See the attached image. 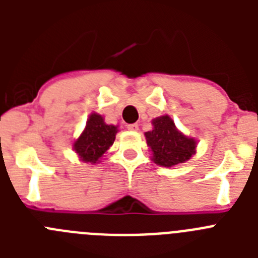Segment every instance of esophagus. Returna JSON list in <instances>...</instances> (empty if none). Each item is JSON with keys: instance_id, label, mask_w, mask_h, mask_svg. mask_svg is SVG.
<instances>
[{"instance_id": "esophagus-1", "label": "esophagus", "mask_w": 258, "mask_h": 258, "mask_svg": "<svg viewBox=\"0 0 258 258\" xmlns=\"http://www.w3.org/2000/svg\"><path fill=\"white\" fill-rule=\"evenodd\" d=\"M138 126H140V125H138V124H129L126 127H127V129H129V131L136 132V131H138Z\"/></svg>"}]
</instances>
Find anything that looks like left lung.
Masks as SVG:
<instances>
[{
    "label": "left lung",
    "mask_w": 258,
    "mask_h": 258,
    "mask_svg": "<svg viewBox=\"0 0 258 258\" xmlns=\"http://www.w3.org/2000/svg\"><path fill=\"white\" fill-rule=\"evenodd\" d=\"M154 129L146 132L147 145L151 147L154 161L161 166H174L187 161L194 154L197 142L177 131L169 116H161L152 121Z\"/></svg>",
    "instance_id": "8db88e82"
}]
</instances>
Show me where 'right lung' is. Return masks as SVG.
<instances>
[{
    "label": "right lung",
    "instance_id": "1",
    "mask_svg": "<svg viewBox=\"0 0 258 258\" xmlns=\"http://www.w3.org/2000/svg\"><path fill=\"white\" fill-rule=\"evenodd\" d=\"M116 133L117 126L107 125L101 115L92 113L86 122L85 131L74 143L75 151L85 163H97L112 146Z\"/></svg>",
    "mask_w": 258,
    "mask_h": 258
}]
</instances>
